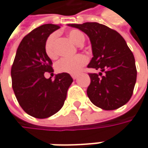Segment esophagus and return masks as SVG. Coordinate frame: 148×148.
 Returning a JSON list of instances; mask_svg holds the SVG:
<instances>
[{
    "instance_id": "obj_1",
    "label": "esophagus",
    "mask_w": 148,
    "mask_h": 148,
    "mask_svg": "<svg viewBox=\"0 0 148 148\" xmlns=\"http://www.w3.org/2000/svg\"><path fill=\"white\" fill-rule=\"evenodd\" d=\"M72 78H73L74 79H76L78 78V75H72Z\"/></svg>"
}]
</instances>
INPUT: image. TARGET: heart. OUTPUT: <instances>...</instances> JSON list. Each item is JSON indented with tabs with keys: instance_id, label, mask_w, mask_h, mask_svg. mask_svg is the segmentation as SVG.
<instances>
[{
	"instance_id": "1",
	"label": "heart",
	"mask_w": 148,
	"mask_h": 148,
	"mask_svg": "<svg viewBox=\"0 0 148 148\" xmlns=\"http://www.w3.org/2000/svg\"><path fill=\"white\" fill-rule=\"evenodd\" d=\"M69 38L74 42L78 46H81L84 42V36L80 31L71 30L69 32ZM57 34L52 33L49 35L46 42H45V52L49 58H55L57 57V53L54 48V42L56 40ZM87 58L79 54L74 58H64L60 59L56 64V70L58 73H65L69 74H79L82 68L87 64Z\"/></svg>"
}]
</instances>
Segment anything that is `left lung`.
<instances>
[{"mask_svg":"<svg viewBox=\"0 0 148 148\" xmlns=\"http://www.w3.org/2000/svg\"><path fill=\"white\" fill-rule=\"evenodd\" d=\"M84 32L90 40L93 58L88 68L100 70L89 74L87 95L105 110L120 108L131 99L136 80L133 53L116 31L98 22L68 24Z\"/></svg>","mask_w":148,"mask_h":148,"instance_id":"left-lung-1","label":"left lung"}]
</instances>
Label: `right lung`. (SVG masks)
<instances>
[{
  "label": "right lung",
  "mask_w": 148,
  "mask_h": 148,
  "mask_svg": "<svg viewBox=\"0 0 148 148\" xmlns=\"http://www.w3.org/2000/svg\"><path fill=\"white\" fill-rule=\"evenodd\" d=\"M60 27L44 24L25 36L16 50L11 70L12 89L24 111L39 119L48 118L63 107L69 87L73 82L69 74L61 73L51 78L52 60L45 52V42L51 33Z\"/></svg>",
  "instance_id": "add662e5"
}]
</instances>
